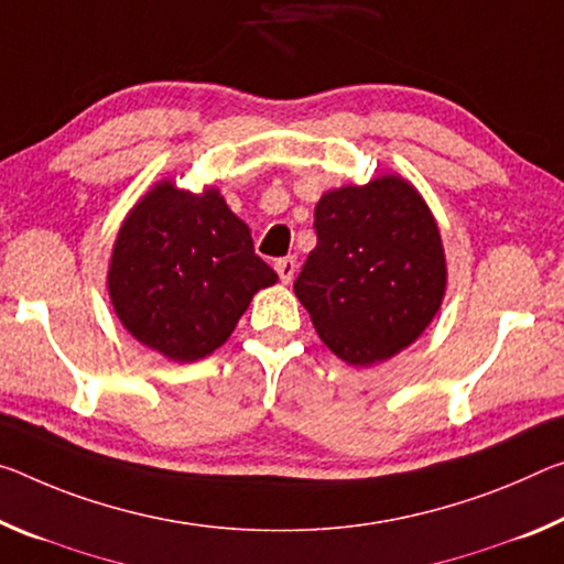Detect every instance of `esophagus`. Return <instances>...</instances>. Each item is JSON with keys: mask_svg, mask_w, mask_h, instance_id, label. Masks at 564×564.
Listing matches in <instances>:
<instances>
[{"mask_svg": "<svg viewBox=\"0 0 564 564\" xmlns=\"http://www.w3.org/2000/svg\"><path fill=\"white\" fill-rule=\"evenodd\" d=\"M275 273H279L283 283H291L293 275H296V258H281V261H275Z\"/></svg>", "mask_w": 564, "mask_h": 564, "instance_id": "obj_1", "label": "esophagus"}]
</instances>
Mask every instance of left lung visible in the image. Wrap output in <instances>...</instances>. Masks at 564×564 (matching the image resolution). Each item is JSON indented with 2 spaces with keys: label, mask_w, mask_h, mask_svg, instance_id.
<instances>
[{
  "label": "left lung",
  "mask_w": 564,
  "mask_h": 564,
  "mask_svg": "<svg viewBox=\"0 0 564 564\" xmlns=\"http://www.w3.org/2000/svg\"><path fill=\"white\" fill-rule=\"evenodd\" d=\"M318 243L293 291L316 334L351 366L387 361L440 311L446 258L436 220L414 185L379 175L321 195Z\"/></svg>",
  "instance_id": "1"
}]
</instances>
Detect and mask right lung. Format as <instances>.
Returning <instances> with one entry per match:
<instances>
[{"mask_svg":"<svg viewBox=\"0 0 564 564\" xmlns=\"http://www.w3.org/2000/svg\"><path fill=\"white\" fill-rule=\"evenodd\" d=\"M275 281L218 187L191 193L173 181L155 183L128 213L107 271L122 326L177 364L226 344L250 299Z\"/></svg>","mask_w":564,"mask_h":564,"instance_id":"obj_1","label":"right lung"}]
</instances>
